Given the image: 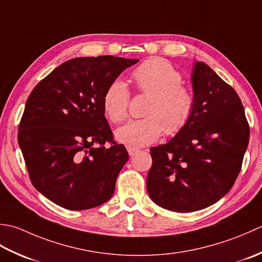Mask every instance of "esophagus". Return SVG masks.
Here are the masks:
<instances>
[{"instance_id": "1", "label": "esophagus", "mask_w": 262, "mask_h": 262, "mask_svg": "<svg viewBox=\"0 0 262 262\" xmlns=\"http://www.w3.org/2000/svg\"><path fill=\"white\" fill-rule=\"evenodd\" d=\"M140 150H139L138 148H133V147H127V152H129L130 156H133V155H136L137 152H139Z\"/></svg>"}]
</instances>
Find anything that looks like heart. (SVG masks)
<instances>
[{"mask_svg":"<svg viewBox=\"0 0 262 262\" xmlns=\"http://www.w3.org/2000/svg\"><path fill=\"white\" fill-rule=\"evenodd\" d=\"M140 93L150 95L146 117L133 120L116 131V139L129 147H143L165 135L174 136L189 123L195 108V96L183 83L182 73L161 57L142 62L132 73ZM130 90L124 80L115 79L106 88L103 106L117 124L129 114Z\"/></svg>","mask_w":262,"mask_h":262,"instance_id":"1","label":"heart"}]
</instances>
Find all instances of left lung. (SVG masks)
I'll return each mask as SVG.
<instances>
[{
    "label": "left lung",
    "instance_id": "8db88e82",
    "mask_svg": "<svg viewBox=\"0 0 262 262\" xmlns=\"http://www.w3.org/2000/svg\"><path fill=\"white\" fill-rule=\"evenodd\" d=\"M192 86L194 113L167 143L150 148L147 176L151 200L178 212L204 209L232 189L250 137L238 95L206 63L195 62Z\"/></svg>",
    "mask_w": 262,
    "mask_h": 262
}]
</instances>
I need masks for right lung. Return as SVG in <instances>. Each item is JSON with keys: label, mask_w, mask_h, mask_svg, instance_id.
<instances>
[{"label": "right lung", "mask_w": 262, "mask_h": 262, "mask_svg": "<svg viewBox=\"0 0 262 262\" xmlns=\"http://www.w3.org/2000/svg\"><path fill=\"white\" fill-rule=\"evenodd\" d=\"M137 62L112 55L72 58L29 95L18 142L31 183L54 204L84 210L113 195L129 155L114 141L103 96L108 84Z\"/></svg>", "instance_id": "add662e5"}]
</instances>
